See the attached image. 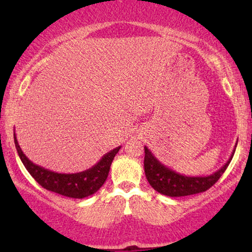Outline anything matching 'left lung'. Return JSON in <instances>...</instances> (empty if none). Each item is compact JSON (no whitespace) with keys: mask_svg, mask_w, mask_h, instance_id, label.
<instances>
[{"mask_svg":"<svg viewBox=\"0 0 252 252\" xmlns=\"http://www.w3.org/2000/svg\"><path fill=\"white\" fill-rule=\"evenodd\" d=\"M235 148L227 163L215 173L206 177H187L165 166L147 147H144V172L147 180L155 190L170 197H180L203 192L211 188L226 171L235 153Z\"/></svg>","mask_w":252,"mask_h":252,"instance_id":"obj_1","label":"left lung"}]
</instances>
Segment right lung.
Instances as JSON below:
<instances>
[{
  "mask_svg": "<svg viewBox=\"0 0 252 252\" xmlns=\"http://www.w3.org/2000/svg\"><path fill=\"white\" fill-rule=\"evenodd\" d=\"M13 137H15L16 149L20 160L23 161L24 166L34 178V180L47 190L71 198H85L87 196L95 194L105 182L113 158L122 148L117 147L113 150L109 151L99 159L98 163H96L94 166L88 170L79 172V173L66 174L49 171L34 164L23 153L22 148L17 141L16 134H13Z\"/></svg>",
  "mask_w": 252,
  "mask_h": 252,
  "instance_id": "right-lung-1",
  "label": "right lung"
}]
</instances>
